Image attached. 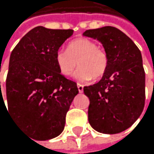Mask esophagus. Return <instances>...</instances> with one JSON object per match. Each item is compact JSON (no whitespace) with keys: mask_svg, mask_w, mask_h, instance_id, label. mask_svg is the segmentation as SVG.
Segmentation results:
<instances>
[{"mask_svg":"<svg viewBox=\"0 0 154 154\" xmlns=\"http://www.w3.org/2000/svg\"><path fill=\"white\" fill-rule=\"evenodd\" d=\"M78 90H79V91L80 93H82V92H83V85L78 84Z\"/></svg>","mask_w":154,"mask_h":154,"instance_id":"34e87169","label":"esophagus"}]
</instances>
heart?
Masks as SVG:
<instances>
[{"instance_id": "heart-1", "label": "heart", "mask_w": 154, "mask_h": 154, "mask_svg": "<svg viewBox=\"0 0 154 154\" xmlns=\"http://www.w3.org/2000/svg\"><path fill=\"white\" fill-rule=\"evenodd\" d=\"M55 61L60 73L64 76L72 75L78 62L79 67L75 73V79L80 82H87L92 78L100 79L106 73L109 64L106 52L93 40L86 38L72 40L66 51L59 50Z\"/></svg>"}]
</instances>
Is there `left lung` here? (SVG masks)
I'll return each mask as SVG.
<instances>
[{
	"label": "left lung",
	"mask_w": 154,
	"mask_h": 154,
	"mask_svg": "<svg viewBox=\"0 0 154 154\" xmlns=\"http://www.w3.org/2000/svg\"><path fill=\"white\" fill-rule=\"evenodd\" d=\"M83 36L99 40L109 59L102 79L84 87L90 99L88 122L98 132L120 133L137 121L144 108L145 72L140 51L114 26L88 29Z\"/></svg>",
	"instance_id": "8db88e82"
}]
</instances>
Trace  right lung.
<instances>
[{
    "instance_id": "right-lung-1",
    "label": "right lung",
    "mask_w": 154,
    "mask_h": 154,
    "mask_svg": "<svg viewBox=\"0 0 154 154\" xmlns=\"http://www.w3.org/2000/svg\"><path fill=\"white\" fill-rule=\"evenodd\" d=\"M73 32L36 26L11 54L8 110L37 140L54 139L63 132L66 113L79 93L76 83L64 78L55 61L59 48Z\"/></svg>"
}]
</instances>
